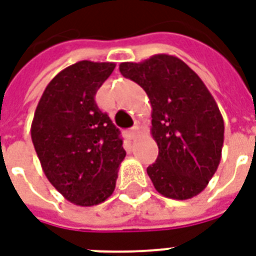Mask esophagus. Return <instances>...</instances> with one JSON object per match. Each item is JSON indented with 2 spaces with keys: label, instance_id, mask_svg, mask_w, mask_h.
I'll return each mask as SVG.
<instances>
[{
  "label": "esophagus",
  "instance_id": "esophagus-1",
  "mask_svg": "<svg viewBox=\"0 0 256 256\" xmlns=\"http://www.w3.org/2000/svg\"><path fill=\"white\" fill-rule=\"evenodd\" d=\"M138 132H139V128H138V126H134V128H130V139H135L136 135H138Z\"/></svg>",
  "mask_w": 256,
  "mask_h": 256
}]
</instances>
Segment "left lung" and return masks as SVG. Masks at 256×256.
Listing matches in <instances>:
<instances>
[{"mask_svg": "<svg viewBox=\"0 0 256 256\" xmlns=\"http://www.w3.org/2000/svg\"><path fill=\"white\" fill-rule=\"evenodd\" d=\"M121 74L146 91L156 161L147 174L161 195L176 200L196 196L221 161L224 118L202 79L184 61L156 54L142 62H121Z\"/></svg>", "mask_w": 256, "mask_h": 256, "instance_id": "1", "label": "left lung"}]
</instances>
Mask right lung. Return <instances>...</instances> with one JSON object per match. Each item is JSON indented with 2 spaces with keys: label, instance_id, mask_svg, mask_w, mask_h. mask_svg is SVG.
<instances>
[{
  "label": "right lung",
  "instance_id": "right-lung-1",
  "mask_svg": "<svg viewBox=\"0 0 256 256\" xmlns=\"http://www.w3.org/2000/svg\"><path fill=\"white\" fill-rule=\"evenodd\" d=\"M116 64L79 61L54 76L38 102L31 139L48 180L83 207L113 194L126 158L120 130L95 104Z\"/></svg>",
  "mask_w": 256,
  "mask_h": 256
}]
</instances>
